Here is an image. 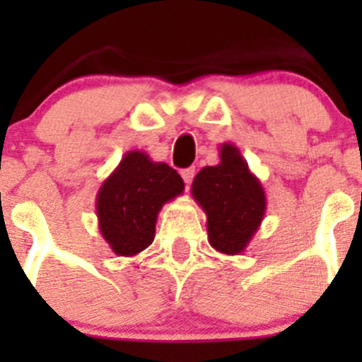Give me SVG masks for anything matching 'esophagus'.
Instances as JSON below:
<instances>
[{
	"instance_id": "34e87169",
	"label": "esophagus",
	"mask_w": 362,
	"mask_h": 362,
	"mask_svg": "<svg viewBox=\"0 0 362 362\" xmlns=\"http://www.w3.org/2000/svg\"><path fill=\"white\" fill-rule=\"evenodd\" d=\"M194 175H196V168H194V166H190V168H185V170H181V177H183V181H185V183H187V187H190Z\"/></svg>"
}]
</instances>
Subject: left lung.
<instances>
[{
  "instance_id": "obj_1",
  "label": "left lung",
  "mask_w": 362,
  "mask_h": 362,
  "mask_svg": "<svg viewBox=\"0 0 362 362\" xmlns=\"http://www.w3.org/2000/svg\"><path fill=\"white\" fill-rule=\"evenodd\" d=\"M219 159L216 166H204L194 177L192 196L206 216L212 248L239 255L263 223L267 194L238 146L223 143Z\"/></svg>"
}]
</instances>
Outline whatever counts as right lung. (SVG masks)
Returning <instances> with one entry per match:
<instances>
[{
	"mask_svg": "<svg viewBox=\"0 0 362 362\" xmlns=\"http://www.w3.org/2000/svg\"><path fill=\"white\" fill-rule=\"evenodd\" d=\"M181 175L141 150H130L105 179L95 196L99 232L119 257L148 248L163 204L181 196Z\"/></svg>",
	"mask_w": 362,
	"mask_h": 362,
	"instance_id": "add662e5",
	"label": "right lung"
}]
</instances>
